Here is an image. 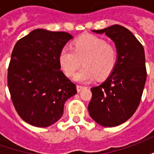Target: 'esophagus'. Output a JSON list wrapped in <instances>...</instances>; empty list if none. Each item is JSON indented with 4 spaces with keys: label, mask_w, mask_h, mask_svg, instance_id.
Listing matches in <instances>:
<instances>
[{
    "label": "esophagus",
    "mask_w": 154,
    "mask_h": 154,
    "mask_svg": "<svg viewBox=\"0 0 154 154\" xmlns=\"http://www.w3.org/2000/svg\"><path fill=\"white\" fill-rule=\"evenodd\" d=\"M84 88H85V87H83V86H80V85H77V90L78 92H79V91H81L82 90V89H84Z\"/></svg>",
    "instance_id": "obj_1"
}]
</instances>
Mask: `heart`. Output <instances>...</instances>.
<instances>
[{
  "label": "heart",
  "mask_w": 154,
  "mask_h": 154,
  "mask_svg": "<svg viewBox=\"0 0 154 154\" xmlns=\"http://www.w3.org/2000/svg\"><path fill=\"white\" fill-rule=\"evenodd\" d=\"M59 63L68 77H72L82 65L84 67L74 79L79 82H88L97 77H108L115 68L117 59L116 48L102 38L87 35L74 42L72 49L63 48L59 54Z\"/></svg>",
  "instance_id": "obj_1"
}]
</instances>
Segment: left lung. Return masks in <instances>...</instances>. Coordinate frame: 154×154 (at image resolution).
<instances>
[{
  "label": "left lung",
  "instance_id": "8db88e82",
  "mask_svg": "<svg viewBox=\"0 0 154 154\" xmlns=\"http://www.w3.org/2000/svg\"><path fill=\"white\" fill-rule=\"evenodd\" d=\"M106 34L116 44L117 61L106 80L91 88V117L104 127L121 125L135 112L141 100L147 72L144 49L128 29L115 25L92 30Z\"/></svg>",
  "mask_w": 154,
  "mask_h": 154
}]
</instances>
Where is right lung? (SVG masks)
Listing matches in <instances>:
<instances>
[{"mask_svg": "<svg viewBox=\"0 0 154 154\" xmlns=\"http://www.w3.org/2000/svg\"><path fill=\"white\" fill-rule=\"evenodd\" d=\"M72 38L66 32L37 29L17 41L9 64L7 82L15 110L25 122L48 127L63 114L76 85L60 70L59 54Z\"/></svg>", "mask_w": 154, "mask_h": 154, "instance_id": "add662e5", "label": "right lung"}]
</instances>
